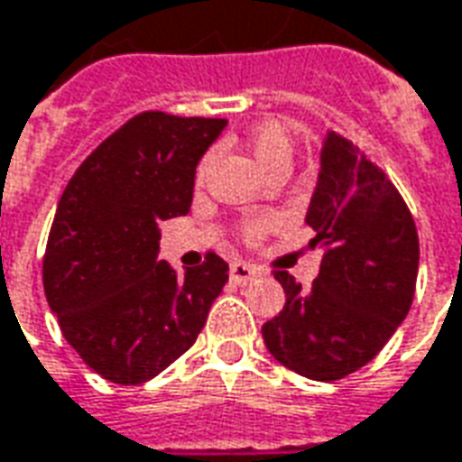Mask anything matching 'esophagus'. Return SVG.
Returning a JSON list of instances; mask_svg holds the SVG:
<instances>
[{
  "label": "esophagus",
  "instance_id": "34e87169",
  "mask_svg": "<svg viewBox=\"0 0 462 462\" xmlns=\"http://www.w3.org/2000/svg\"><path fill=\"white\" fill-rule=\"evenodd\" d=\"M230 277L237 282V285H247V282H253L254 277H260V270L247 263H232Z\"/></svg>",
  "mask_w": 462,
  "mask_h": 462
}]
</instances>
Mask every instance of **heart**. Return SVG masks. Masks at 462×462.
I'll return each mask as SVG.
<instances>
[{"label": "heart", "instance_id": "heart-1", "mask_svg": "<svg viewBox=\"0 0 462 462\" xmlns=\"http://www.w3.org/2000/svg\"><path fill=\"white\" fill-rule=\"evenodd\" d=\"M245 147H247V152L253 154V160L257 162V167L263 170L264 175L273 172L275 167H290V160H292V142H290V134L277 122H263V125L253 127L250 134H247V140H245ZM208 170L209 157H205L198 167V182L205 180ZM273 225H275V220H270V217L250 220L245 225V237L247 240H260Z\"/></svg>", "mask_w": 462, "mask_h": 462}]
</instances>
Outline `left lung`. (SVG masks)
Here are the masks:
<instances>
[{
	"label": "left lung",
	"instance_id": "left-lung-1",
	"mask_svg": "<svg viewBox=\"0 0 462 462\" xmlns=\"http://www.w3.org/2000/svg\"><path fill=\"white\" fill-rule=\"evenodd\" d=\"M325 245L308 290L277 270L285 308L263 325L267 350L298 375L340 380L375 357L411 310L420 245L408 205L385 172L335 132L322 140L308 215Z\"/></svg>",
	"mask_w": 462,
	"mask_h": 462
}]
</instances>
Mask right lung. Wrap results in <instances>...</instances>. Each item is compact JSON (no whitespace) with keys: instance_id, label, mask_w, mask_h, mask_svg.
<instances>
[{"instance_id":"1","label":"right lung","mask_w":462,"mask_h":462,"mask_svg":"<svg viewBox=\"0 0 462 462\" xmlns=\"http://www.w3.org/2000/svg\"><path fill=\"white\" fill-rule=\"evenodd\" d=\"M227 119L142 112L79 164L57 205L44 295L67 343L97 375L140 385L187 353L227 282L208 254L177 273L160 222L189 212L195 172Z\"/></svg>"}]
</instances>
